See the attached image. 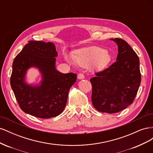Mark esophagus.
I'll list each match as a JSON object with an SVG mask.
<instances>
[{
  "label": "esophagus",
  "mask_w": 153,
  "mask_h": 153,
  "mask_svg": "<svg viewBox=\"0 0 153 153\" xmlns=\"http://www.w3.org/2000/svg\"><path fill=\"white\" fill-rule=\"evenodd\" d=\"M77 78H78V79H79V80H83V79H84V78H85V76H84V74L80 73V74H78V75Z\"/></svg>",
  "instance_id": "1"
}]
</instances>
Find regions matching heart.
<instances>
[{
    "label": "heart",
    "mask_w": 153,
    "mask_h": 153,
    "mask_svg": "<svg viewBox=\"0 0 153 153\" xmlns=\"http://www.w3.org/2000/svg\"><path fill=\"white\" fill-rule=\"evenodd\" d=\"M66 61L70 64L77 63L82 67L91 66L93 70H102L112 61V55L108 51L98 47H88L76 51L74 56L65 55Z\"/></svg>",
    "instance_id": "obj_1"
}]
</instances>
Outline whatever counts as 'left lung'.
Listing matches in <instances>:
<instances>
[{
  "label": "left lung",
  "instance_id": "obj_1",
  "mask_svg": "<svg viewBox=\"0 0 153 153\" xmlns=\"http://www.w3.org/2000/svg\"><path fill=\"white\" fill-rule=\"evenodd\" d=\"M117 44L116 62L90 80L92 103L99 112L114 114L130 105L141 82L138 55L127 42L120 38L110 39Z\"/></svg>",
  "mask_w": 153,
  "mask_h": 153
}]
</instances>
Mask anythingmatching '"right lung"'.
I'll list each match as a JSON object with an SVG mask.
<instances>
[{
	"instance_id": "obj_1",
	"label": "right lung",
	"mask_w": 153,
	"mask_h": 153,
	"mask_svg": "<svg viewBox=\"0 0 153 153\" xmlns=\"http://www.w3.org/2000/svg\"><path fill=\"white\" fill-rule=\"evenodd\" d=\"M58 53L53 43L30 41L14 59L11 86L21 109L41 119L58 116L65 108L68 92L76 81V74L62 73L56 68ZM39 69L41 80L28 84L30 68Z\"/></svg>"
}]
</instances>
